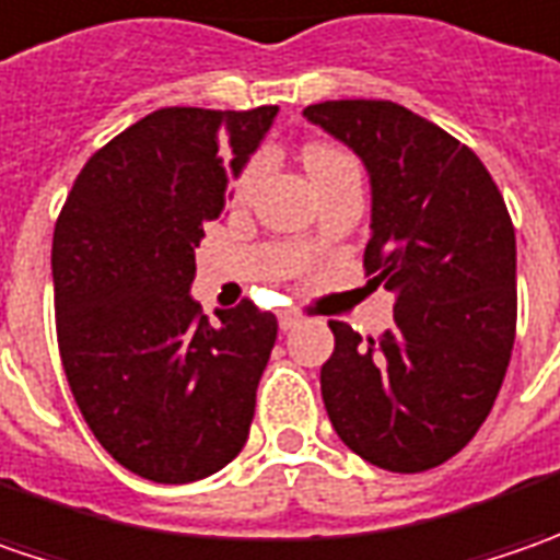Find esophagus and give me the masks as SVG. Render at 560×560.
Wrapping results in <instances>:
<instances>
[{
	"mask_svg": "<svg viewBox=\"0 0 560 560\" xmlns=\"http://www.w3.org/2000/svg\"><path fill=\"white\" fill-rule=\"evenodd\" d=\"M299 314L295 312H280V330H292V327H299Z\"/></svg>",
	"mask_w": 560,
	"mask_h": 560,
	"instance_id": "esophagus-1",
	"label": "esophagus"
}]
</instances>
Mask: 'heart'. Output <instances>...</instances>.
<instances>
[{
  "instance_id": "heart-1",
  "label": "heart",
  "mask_w": 560,
  "mask_h": 560,
  "mask_svg": "<svg viewBox=\"0 0 560 560\" xmlns=\"http://www.w3.org/2000/svg\"><path fill=\"white\" fill-rule=\"evenodd\" d=\"M302 162H305V171H308V177H312L314 189L320 184H327V180H334V177H339V174L358 171L355 159H352L349 152H342V149H336V145H324V142H312V145L305 149ZM258 174H261V162H248L246 167H243V174H240V180H236V192H246L248 186L258 180Z\"/></svg>"
}]
</instances>
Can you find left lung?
Instances as JSON below:
<instances>
[{
	"label": "left lung",
	"instance_id": "1",
	"mask_svg": "<svg viewBox=\"0 0 560 560\" xmlns=\"http://www.w3.org/2000/svg\"><path fill=\"white\" fill-rule=\"evenodd\" d=\"M305 118L371 174L368 287L396 292L393 327L361 336L330 320L320 368L330 423L355 455L420 474L477 436L502 389L517 327V243L483 162L383 98H336Z\"/></svg>",
	"mask_w": 560,
	"mask_h": 560
}]
</instances>
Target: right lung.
<instances>
[{
	"mask_svg": "<svg viewBox=\"0 0 560 560\" xmlns=\"http://www.w3.org/2000/svg\"><path fill=\"white\" fill-rule=\"evenodd\" d=\"M277 105L159 108L102 145L55 221L58 352L102 448L152 483L218 474L248 440L277 317L189 295L205 226Z\"/></svg>",
	"mask_w": 560,
	"mask_h": 560,
	"instance_id": "obj_1",
	"label": "right lung"
}]
</instances>
